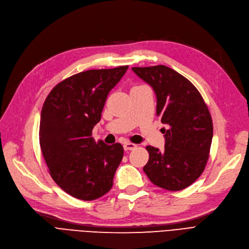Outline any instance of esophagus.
I'll list each match as a JSON object with an SVG mask.
<instances>
[{
	"label": "esophagus",
	"mask_w": 249,
	"mask_h": 249,
	"mask_svg": "<svg viewBox=\"0 0 249 249\" xmlns=\"http://www.w3.org/2000/svg\"><path fill=\"white\" fill-rule=\"evenodd\" d=\"M123 146H124V150H125V151H128V150H133V149H135L137 145H136L135 143L127 142H124Z\"/></svg>",
	"instance_id": "obj_1"
}]
</instances>
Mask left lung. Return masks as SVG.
Masks as SVG:
<instances>
[{
  "instance_id": "obj_1",
  "label": "left lung",
  "mask_w": 249,
  "mask_h": 249,
  "mask_svg": "<svg viewBox=\"0 0 249 249\" xmlns=\"http://www.w3.org/2000/svg\"><path fill=\"white\" fill-rule=\"evenodd\" d=\"M153 88L156 113L165 137L164 151L148 145L143 171L154 185L168 191L188 188L203 172L213 135V120L203 97L180 73L165 66L132 68Z\"/></svg>"
}]
</instances>
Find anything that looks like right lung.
Returning <instances> with one entry per match:
<instances>
[{
  "instance_id": "obj_1",
  "label": "right lung",
  "mask_w": 249,
  "mask_h": 249,
  "mask_svg": "<svg viewBox=\"0 0 249 249\" xmlns=\"http://www.w3.org/2000/svg\"><path fill=\"white\" fill-rule=\"evenodd\" d=\"M128 66L89 70L55 86L42 107L40 145L53 180L69 195L95 200L112 189L124 150L121 143L95 142L107 97Z\"/></svg>"
}]
</instances>
